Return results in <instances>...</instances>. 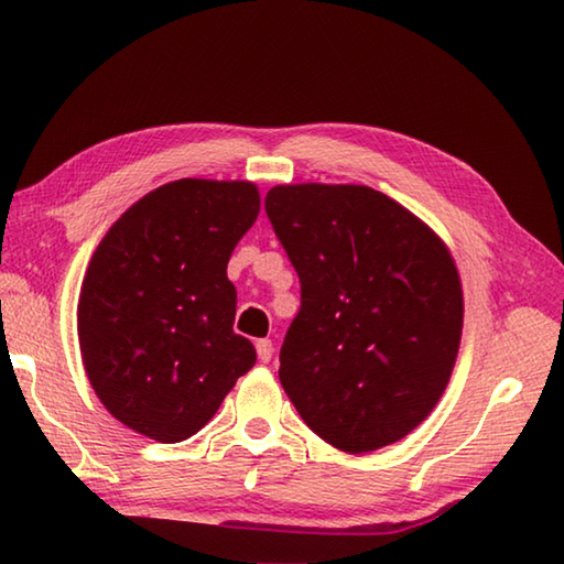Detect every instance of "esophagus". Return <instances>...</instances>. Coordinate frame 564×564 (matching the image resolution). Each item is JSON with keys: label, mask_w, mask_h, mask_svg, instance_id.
Masks as SVG:
<instances>
[{"label": "esophagus", "mask_w": 564, "mask_h": 564, "mask_svg": "<svg viewBox=\"0 0 564 564\" xmlns=\"http://www.w3.org/2000/svg\"><path fill=\"white\" fill-rule=\"evenodd\" d=\"M256 355L261 362H269L273 357V343L271 340H256Z\"/></svg>", "instance_id": "esophagus-1"}]
</instances>
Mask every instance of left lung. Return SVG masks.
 <instances>
[{
  "label": "left lung",
  "instance_id": "obj_1",
  "mask_svg": "<svg viewBox=\"0 0 564 564\" xmlns=\"http://www.w3.org/2000/svg\"><path fill=\"white\" fill-rule=\"evenodd\" d=\"M265 214L301 279L281 384L335 448L367 454L432 414L452 377L464 293L444 241L365 184H279Z\"/></svg>",
  "mask_w": 564,
  "mask_h": 564
}]
</instances>
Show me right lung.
Here are the masks:
<instances>
[{"label": "right lung", "mask_w": 564, "mask_h": 564, "mask_svg": "<svg viewBox=\"0 0 564 564\" xmlns=\"http://www.w3.org/2000/svg\"><path fill=\"white\" fill-rule=\"evenodd\" d=\"M251 182L177 180L122 214L98 243L78 301V343L108 412L162 444L217 414L256 362L234 333L227 263L259 217Z\"/></svg>", "instance_id": "1"}]
</instances>
